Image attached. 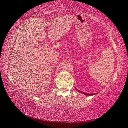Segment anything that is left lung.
I'll return each instance as SVG.
<instances>
[{
    "label": "left lung",
    "mask_w": 128,
    "mask_h": 128,
    "mask_svg": "<svg viewBox=\"0 0 128 128\" xmlns=\"http://www.w3.org/2000/svg\"><path fill=\"white\" fill-rule=\"evenodd\" d=\"M77 91H78V92H81V93H82V94H86V95H87V96H91V95H94V94H96H96H86V93H85V92H82V91H78V90H76Z\"/></svg>",
    "instance_id": "8db88e82"
}]
</instances>
